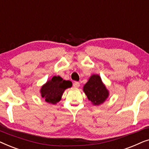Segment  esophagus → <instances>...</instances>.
I'll return each mask as SVG.
<instances>
[{"label": "esophagus", "mask_w": 149, "mask_h": 149, "mask_svg": "<svg viewBox=\"0 0 149 149\" xmlns=\"http://www.w3.org/2000/svg\"><path fill=\"white\" fill-rule=\"evenodd\" d=\"M73 86H74V87H79V86H80V83H79V82H77V81H76V82H74V83H73Z\"/></svg>", "instance_id": "1"}]
</instances>
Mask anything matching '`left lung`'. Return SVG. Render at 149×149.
Wrapping results in <instances>:
<instances>
[{
    "label": "left lung",
    "mask_w": 149,
    "mask_h": 149,
    "mask_svg": "<svg viewBox=\"0 0 149 149\" xmlns=\"http://www.w3.org/2000/svg\"><path fill=\"white\" fill-rule=\"evenodd\" d=\"M83 91L87 98L93 104L99 105L103 103L109 96V91L102 82L99 75L93 74L84 85Z\"/></svg>",
    "instance_id": "1"
}]
</instances>
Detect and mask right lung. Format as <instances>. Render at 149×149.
Wrapping results in <instances>:
<instances>
[{"mask_svg": "<svg viewBox=\"0 0 149 149\" xmlns=\"http://www.w3.org/2000/svg\"><path fill=\"white\" fill-rule=\"evenodd\" d=\"M72 86L70 81L63 80L60 76H54L52 80L47 82L40 89L41 96L48 103L56 104L61 100L63 92Z\"/></svg>", "mask_w": 149, "mask_h": 149, "instance_id": "add662e5", "label": "right lung"}]
</instances>
